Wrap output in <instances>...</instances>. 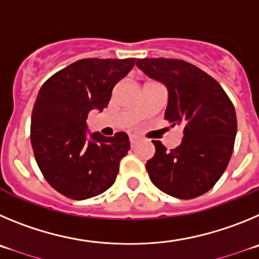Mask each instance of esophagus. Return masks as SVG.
Wrapping results in <instances>:
<instances>
[{
    "instance_id": "1",
    "label": "esophagus",
    "mask_w": 259,
    "mask_h": 259,
    "mask_svg": "<svg viewBox=\"0 0 259 259\" xmlns=\"http://www.w3.org/2000/svg\"><path fill=\"white\" fill-rule=\"evenodd\" d=\"M129 139H130V143H132V146H135V144L139 142V137H137V135H130Z\"/></svg>"
}]
</instances>
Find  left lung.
<instances>
[{
	"label": "left lung",
	"instance_id": "left-lung-1",
	"mask_svg": "<svg viewBox=\"0 0 259 259\" xmlns=\"http://www.w3.org/2000/svg\"><path fill=\"white\" fill-rule=\"evenodd\" d=\"M135 64L165 85V120L183 127L182 143L174 150L152 141L156 152L146 164L151 182L177 199L204 195L222 177L234 151V104L211 76L185 60L144 58Z\"/></svg>",
	"mask_w": 259,
	"mask_h": 259
}]
</instances>
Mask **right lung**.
I'll list each match as a JSON object with an SVG mask.
<instances>
[{
    "mask_svg": "<svg viewBox=\"0 0 259 259\" xmlns=\"http://www.w3.org/2000/svg\"><path fill=\"white\" fill-rule=\"evenodd\" d=\"M135 59L88 58L53 74L39 89L31 122V143L51 187L72 200L98 196L115 183L121 158L130 150L126 133H90L86 118L103 111L113 86Z\"/></svg>",
    "mask_w": 259,
    "mask_h": 259,
    "instance_id": "right-lung-1",
    "label": "right lung"
}]
</instances>
